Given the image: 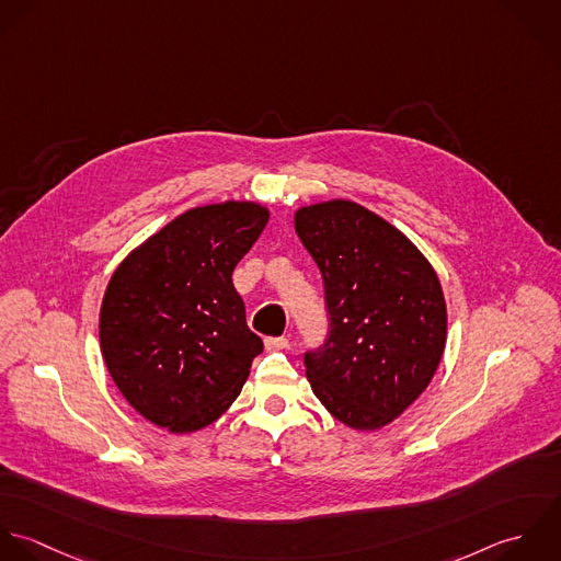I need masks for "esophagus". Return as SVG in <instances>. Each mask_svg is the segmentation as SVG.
<instances>
[{"label":"esophagus","mask_w":561,"mask_h":561,"mask_svg":"<svg viewBox=\"0 0 561 561\" xmlns=\"http://www.w3.org/2000/svg\"><path fill=\"white\" fill-rule=\"evenodd\" d=\"M264 346L266 351H279L288 346V337L286 336H268L264 337Z\"/></svg>","instance_id":"esophagus-1"}]
</instances>
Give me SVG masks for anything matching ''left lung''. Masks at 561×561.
I'll return each instance as SVG.
<instances>
[{"label":"left lung","mask_w":561,"mask_h":561,"mask_svg":"<svg viewBox=\"0 0 561 561\" xmlns=\"http://www.w3.org/2000/svg\"><path fill=\"white\" fill-rule=\"evenodd\" d=\"M295 229L321 268L330 332L304 364L312 392L353 430H379L430 386L447 342L436 271L392 225L353 202L301 208Z\"/></svg>","instance_id":"left-lung-1"}]
</instances>
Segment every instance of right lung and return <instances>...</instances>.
<instances>
[{
	"label": "right lung",
	"mask_w": 561,
	"mask_h": 561,
	"mask_svg": "<svg viewBox=\"0 0 561 561\" xmlns=\"http://www.w3.org/2000/svg\"><path fill=\"white\" fill-rule=\"evenodd\" d=\"M268 210L249 202L193 208L114 271L100 342L125 401L158 427L197 432L240 394L264 344L247 328L231 273Z\"/></svg>",
	"instance_id": "right-lung-1"
}]
</instances>
